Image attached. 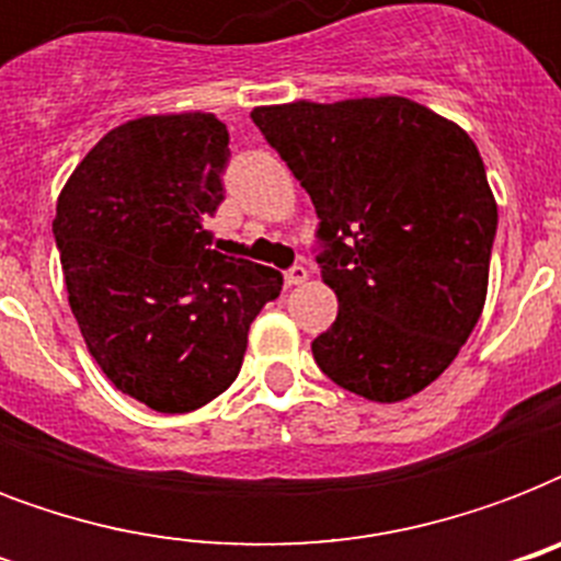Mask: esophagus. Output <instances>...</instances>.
Here are the masks:
<instances>
[{
    "mask_svg": "<svg viewBox=\"0 0 561 561\" xmlns=\"http://www.w3.org/2000/svg\"><path fill=\"white\" fill-rule=\"evenodd\" d=\"M306 279H308V271L302 267V264H294V267L285 273V285H288V288H297V285H302Z\"/></svg>",
    "mask_w": 561,
    "mask_h": 561,
    "instance_id": "esophagus-1",
    "label": "esophagus"
}]
</instances>
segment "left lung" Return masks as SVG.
<instances>
[{"label":"left lung","mask_w":561,"mask_h":561,"mask_svg":"<svg viewBox=\"0 0 561 561\" xmlns=\"http://www.w3.org/2000/svg\"><path fill=\"white\" fill-rule=\"evenodd\" d=\"M320 218L337 320L317 367L369 401L425 390L469 341L489 285L497 203L469 134L401 95L250 113Z\"/></svg>","instance_id":"1"}]
</instances>
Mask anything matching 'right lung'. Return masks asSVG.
<instances>
[{"mask_svg": "<svg viewBox=\"0 0 561 561\" xmlns=\"http://www.w3.org/2000/svg\"><path fill=\"white\" fill-rule=\"evenodd\" d=\"M229 130L211 113L113 127L66 180L55 229L69 306L116 390L188 413L236 381L282 273L209 250Z\"/></svg>", "mask_w": 561, "mask_h": 561, "instance_id": "right-lung-1", "label": "right lung"}]
</instances>
